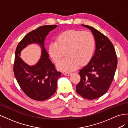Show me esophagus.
Returning <instances> with one entry per match:
<instances>
[{
    "label": "esophagus",
    "instance_id": "obj_1",
    "mask_svg": "<svg viewBox=\"0 0 128 128\" xmlns=\"http://www.w3.org/2000/svg\"><path fill=\"white\" fill-rule=\"evenodd\" d=\"M71 74H72L71 72H64V74L65 76H70Z\"/></svg>",
    "mask_w": 128,
    "mask_h": 128
}]
</instances>
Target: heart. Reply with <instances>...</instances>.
Masks as SVG:
<instances>
[{
    "instance_id": "obj_1",
    "label": "heart",
    "mask_w": 128,
    "mask_h": 128,
    "mask_svg": "<svg viewBox=\"0 0 128 128\" xmlns=\"http://www.w3.org/2000/svg\"><path fill=\"white\" fill-rule=\"evenodd\" d=\"M96 40L92 33L82 30H68L61 32L49 46V53L57 63L64 54L66 56L57 65L62 71L70 72L80 64H87L92 59L96 49Z\"/></svg>"
}]
</instances>
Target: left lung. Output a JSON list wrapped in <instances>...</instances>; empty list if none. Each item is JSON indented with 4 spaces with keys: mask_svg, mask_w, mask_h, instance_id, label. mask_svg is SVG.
Returning a JSON list of instances; mask_svg holds the SVG:
<instances>
[{
    "mask_svg": "<svg viewBox=\"0 0 128 128\" xmlns=\"http://www.w3.org/2000/svg\"><path fill=\"white\" fill-rule=\"evenodd\" d=\"M92 32L96 40V50L92 59L79 71L80 81L76 86V93L88 100L102 96L109 88L114 79L118 58L112 42L94 28L82 24Z\"/></svg>",
    "mask_w": 128,
    "mask_h": 128,
    "instance_id": "left-lung-1",
    "label": "left lung"
}]
</instances>
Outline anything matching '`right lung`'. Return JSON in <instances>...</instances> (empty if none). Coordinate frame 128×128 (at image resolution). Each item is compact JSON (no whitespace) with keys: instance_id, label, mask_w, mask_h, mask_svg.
Here are the masks:
<instances>
[{"instance_id":"obj_1","label":"right lung","mask_w":128,"mask_h":128,"mask_svg":"<svg viewBox=\"0 0 128 128\" xmlns=\"http://www.w3.org/2000/svg\"><path fill=\"white\" fill-rule=\"evenodd\" d=\"M57 27L46 25L38 27L28 33L17 46L13 66L14 76L21 88L27 96L33 100L48 99L56 92L57 79L61 72L49 58L44 47L46 36ZM38 44L42 49V56L37 63L30 66L21 59V51L30 44Z\"/></svg>"}]
</instances>
